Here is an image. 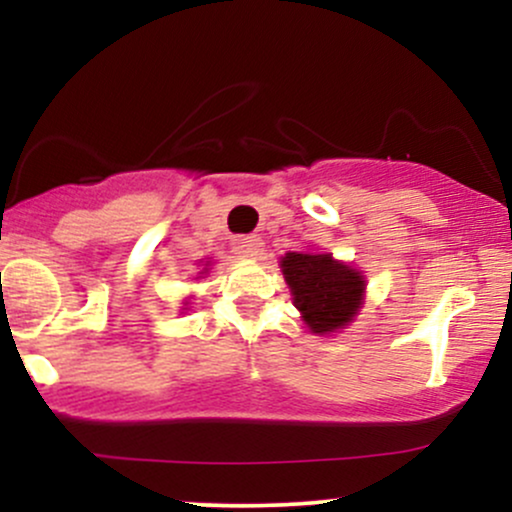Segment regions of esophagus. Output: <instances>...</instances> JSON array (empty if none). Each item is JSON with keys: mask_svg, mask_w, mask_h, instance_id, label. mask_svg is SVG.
<instances>
[{"mask_svg": "<svg viewBox=\"0 0 512 512\" xmlns=\"http://www.w3.org/2000/svg\"><path fill=\"white\" fill-rule=\"evenodd\" d=\"M262 252V240L257 236H238L233 238V255L243 257V260H250V257H257Z\"/></svg>", "mask_w": 512, "mask_h": 512, "instance_id": "34e87169", "label": "esophagus"}]
</instances>
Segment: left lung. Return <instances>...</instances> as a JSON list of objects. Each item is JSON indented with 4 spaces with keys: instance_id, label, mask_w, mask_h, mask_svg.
<instances>
[{
    "instance_id": "obj_1",
    "label": "left lung",
    "mask_w": 512,
    "mask_h": 512,
    "mask_svg": "<svg viewBox=\"0 0 512 512\" xmlns=\"http://www.w3.org/2000/svg\"><path fill=\"white\" fill-rule=\"evenodd\" d=\"M281 272L305 325L317 334L334 332L351 322L366 289L361 274L334 262L330 255L289 252L281 260Z\"/></svg>"
}]
</instances>
